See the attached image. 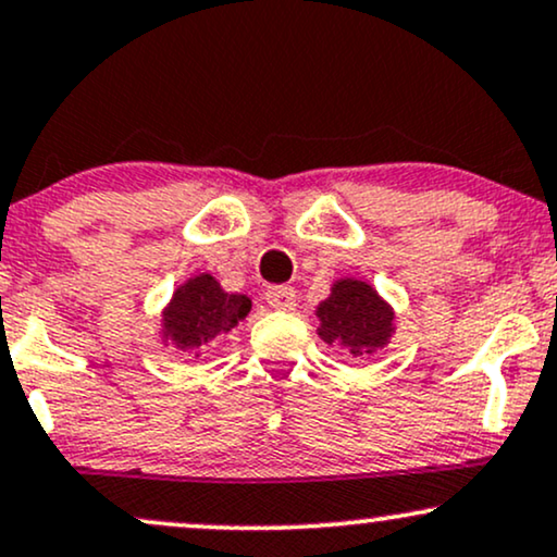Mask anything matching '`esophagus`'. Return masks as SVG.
I'll list each match as a JSON object with an SVG mask.
<instances>
[{
	"mask_svg": "<svg viewBox=\"0 0 557 557\" xmlns=\"http://www.w3.org/2000/svg\"><path fill=\"white\" fill-rule=\"evenodd\" d=\"M267 304H270L272 308H277V311H293L296 308V290H293L290 285H274L267 290Z\"/></svg>",
	"mask_w": 557,
	"mask_h": 557,
	"instance_id": "obj_1",
	"label": "esophagus"
}]
</instances>
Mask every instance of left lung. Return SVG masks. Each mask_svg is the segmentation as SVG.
Returning a JSON list of instances; mask_svg holds the SVG:
<instances>
[{"label": "left lung", "instance_id": "obj_1", "mask_svg": "<svg viewBox=\"0 0 557 557\" xmlns=\"http://www.w3.org/2000/svg\"><path fill=\"white\" fill-rule=\"evenodd\" d=\"M319 339L337 345L352 358H368L392 343L397 332V311L371 283L360 277H339L330 296L319 300Z\"/></svg>", "mask_w": 557, "mask_h": 557}]
</instances>
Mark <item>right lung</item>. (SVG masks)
Returning <instances> with one entry per match:
<instances>
[{
    "label": "right lung",
    "mask_w": 557,
    "mask_h": 557,
    "mask_svg": "<svg viewBox=\"0 0 557 557\" xmlns=\"http://www.w3.org/2000/svg\"><path fill=\"white\" fill-rule=\"evenodd\" d=\"M251 298L244 293H227L210 272L186 277L169 304L160 311V345L189 358H199L207 345L231 334L249 317Z\"/></svg>",
    "instance_id": "1"
}]
</instances>
